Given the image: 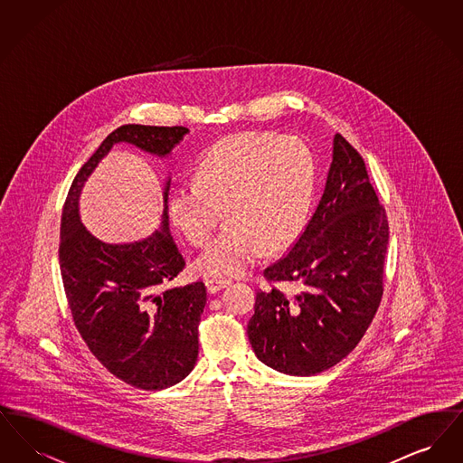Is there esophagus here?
Segmentation results:
<instances>
[{"mask_svg":"<svg viewBox=\"0 0 463 463\" xmlns=\"http://www.w3.org/2000/svg\"><path fill=\"white\" fill-rule=\"evenodd\" d=\"M231 285V281L229 279H223V278H212V279H206L204 281V287L208 289V293H217V291H221L225 287H229Z\"/></svg>","mask_w":463,"mask_h":463,"instance_id":"34e87169","label":"esophagus"}]
</instances>
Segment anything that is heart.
Segmentation results:
<instances>
[{
	"label": "heart",
	"mask_w": 463,
	"mask_h": 463,
	"mask_svg": "<svg viewBox=\"0 0 463 463\" xmlns=\"http://www.w3.org/2000/svg\"><path fill=\"white\" fill-rule=\"evenodd\" d=\"M314 159L293 137L246 132L229 135L201 156L194 184L178 185L168 199L176 229L193 246L219 238L196 260L204 276H241L265 250L293 241L307 219Z\"/></svg>",
	"instance_id": "1"
}]
</instances>
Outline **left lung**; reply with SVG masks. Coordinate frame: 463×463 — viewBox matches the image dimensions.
<instances>
[{"mask_svg": "<svg viewBox=\"0 0 463 463\" xmlns=\"http://www.w3.org/2000/svg\"><path fill=\"white\" fill-rule=\"evenodd\" d=\"M389 223L364 161L335 135L321 199L302 234L264 270L293 285L257 291L248 338L269 368L293 376L321 373L353 353L383 293Z\"/></svg>", "mask_w": 463, "mask_h": 463, "instance_id": "left-lung-1", "label": "left lung"}]
</instances>
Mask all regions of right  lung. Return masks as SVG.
<instances>
[{
    "instance_id": "add662e5",
    "label": "right lung",
    "mask_w": 463,
    "mask_h": 463,
    "mask_svg": "<svg viewBox=\"0 0 463 463\" xmlns=\"http://www.w3.org/2000/svg\"><path fill=\"white\" fill-rule=\"evenodd\" d=\"M184 127L123 125L106 137L71 184L61 222L59 260L74 325L91 354L119 380L144 391L182 382L198 361L206 288L170 287L185 260L170 234L168 175L159 229L144 240L106 242L80 217V196L116 144L166 159Z\"/></svg>"
}]
</instances>
